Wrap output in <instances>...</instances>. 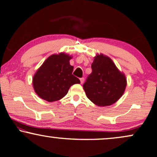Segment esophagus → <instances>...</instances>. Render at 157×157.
Instances as JSON below:
<instances>
[{
	"label": "esophagus",
	"mask_w": 157,
	"mask_h": 157,
	"mask_svg": "<svg viewBox=\"0 0 157 157\" xmlns=\"http://www.w3.org/2000/svg\"><path fill=\"white\" fill-rule=\"evenodd\" d=\"M84 78H80V81H81V84H83V82H84Z\"/></svg>",
	"instance_id": "34e87169"
}]
</instances>
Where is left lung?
<instances>
[{"mask_svg":"<svg viewBox=\"0 0 157 157\" xmlns=\"http://www.w3.org/2000/svg\"><path fill=\"white\" fill-rule=\"evenodd\" d=\"M92 72L83 84L87 97L96 105H111L122 97L127 86L125 74L110 58L97 54L92 63Z\"/></svg>","mask_w":157,"mask_h":157,"instance_id":"8db88e82","label":"left lung"}]
</instances>
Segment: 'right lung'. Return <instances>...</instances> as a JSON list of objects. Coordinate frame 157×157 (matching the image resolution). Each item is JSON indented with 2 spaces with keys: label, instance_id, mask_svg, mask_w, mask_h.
Instances as JSON below:
<instances>
[{
  "label": "right lung",
  "instance_id": "obj_1",
  "mask_svg": "<svg viewBox=\"0 0 157 157\" xmlns=\"http://www.w3.org/2000/svg\"><path fill=\"white\" fill-rule=\"evenodd\" d=\"M71 58L63 52L52 54L36 71L32 84L40 98L48 102L59 101L67 94L71 86L81 83L72 74L74 67L70 64Z\"/></svg>",
  "mask_w": 157,
  "mask_h": 157
}]
</instances>
